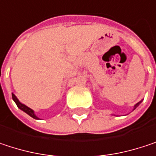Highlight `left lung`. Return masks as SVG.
I'll use <instances>...</instances> for the list:
<instances>
[{
    "instance_id": "left-lung-1",
    "label": "left lung",
    "mask_w": 156,
    "mask_h": 156,
    "mask_svg": "<svg viewBox=\"0 0 156 156\" xmlns=\"http://www.w3.org/2000/svg\"><path fill=\"white\" fill-rule=\"evenodd\" d=\"M140 103H141V102H139V103H137V104H136V106H135V108H134V109H136V107H137V106H138V105H139V104H140Z\"/></svg>"
}]
</instances>
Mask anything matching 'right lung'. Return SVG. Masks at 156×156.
<instances>
[{"mask_svg": "<svg viewBox=\"0 0 156 156\" xmlns=\"http://www.w3.org/2000/svg\"><path fill=\"white\" fill-rule=\"evenodd\" d=\"M12 99L14 100V102H15L16 105H17V107H18L19 108L21 109V110H22V111H24L25 113H27V114H28L29 115H30L31 117H33V118H35V119H39V118H38V117L35 115V114H34V111H33L32 109H30V108H28L27 106H25V105L21 104V103L19 101V99L16 98L14 94H12Z\"/></svg>", "mask_w": 156, "mask_h": 156, "instance_id": "obj_1", "label": "right lung"}]
</instances>
